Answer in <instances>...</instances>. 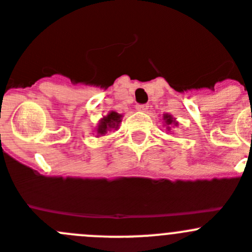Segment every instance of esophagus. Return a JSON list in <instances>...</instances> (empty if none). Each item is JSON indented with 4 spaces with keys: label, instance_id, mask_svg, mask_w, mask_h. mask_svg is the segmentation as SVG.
Instances as JSON below:
<instances>
[{
    "label": "esophagus",
    "instance_id": "1",
    "mask_svg": "<svg viewBox=\"0 0 252 252\" xmlns=\"http://www.w3.org/2000/svg\"><path fill=\"white\" fill-rule=\"evenodd\" d=\"M136 110L141 111V112H146V111L149 110V106H147V105H137V106H136Z\"/></svg>",
    "mask_w": 252,
    "mask_h": 252
}]
</instances>
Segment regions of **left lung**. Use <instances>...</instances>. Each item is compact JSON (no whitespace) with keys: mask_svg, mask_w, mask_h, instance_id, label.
I'll return each instance as SVG.
<instances>
[{"mask_svg":"<svg viewBox=\"0 0 252 252\" xmlns=\"http://www.w3.org/2000/svg\"><path fill=\"white\" fill-rule=\"evenodd\" d=\"M163 120H166V125H171V124H176V122L172 120V117L170 116V115H165L163 116Z\"/></svg>","mask_w":252,"mask_h":252,"instance_id":"left-lung-1","label":"left lung"}]
</instances>
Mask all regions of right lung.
<instances>
[{"label": "right lung", "instance_id": "add662e5", "mask_svg": "<svg viewBox=\"0 0 252 252\" xmlns=\"http://www.w3.org/2000/svg\"><path fill=\"white\" fill-rule=\"evenodd\" d=\"M120 119H121V115H119L117 112H115V111H111L107 116L103 117V119L101 120L97 128L98 135H103V133H106L108 130H111V128H117L119 124L121 122Z\"/></svg>", "mask_w": 252, "mask_h": 252}]
</instances>
